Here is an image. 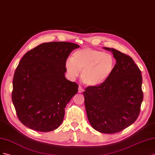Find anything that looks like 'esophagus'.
I'll list each match as a JSON object with an SVG mask.
<instances>
[{"label":"esophagus","instance_id":"34e87169","mask_svg":"<svg viewBox=\"0 0 155 155\" xmlns=\"http://www.w3.org/2000/svg\"><path fill=\"white\" fill-rule=\"evenodd\" d=\"M83 91H84V89L82 88V87L81 86H79V87H78V93H82Z\"/></svg>","mask_w":155,"mask_h":155}]
</instances>
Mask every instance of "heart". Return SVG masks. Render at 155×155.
Here are the masks:
<instances>
[{
  "label": "heart",
  "mask_w": 155,
  "mask_h": 155,
  "mask_svg": "<svg viewBox=\"0 0 155 155\" xmlns=\"http://www.w3.org/2000/svg\"><path fill=\"white\" fill-rule=\"evenodd\" d=\"M116 60L103 51L84 48L75 51L72 58L65 62V68L72 77H76L82 71L81 78L87 86H97L104 82L112 73Z\"/></svg>",
  "instance_id": "b5f03b06"
}]
</instances>
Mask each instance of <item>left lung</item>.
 Here are the masks:
<instances>
[{
  "label": "left lung",
  "instance_id": "1",
  "mask_svg": "<svg viewBox=\"0 0 155 155\" xmlns=\"http://www.w3.org/2000/svg\"><path fill=\"white\" fill-rule=\"evenodd\" d=\"M116 64L109 78L83 92L88 120L96 130L105 134L121 132L138 118L143 99L141 71L130 56L114 48Z\"/></svg>",
  "mask_w": 155,
  "mask_h": 155
}]
</instances>
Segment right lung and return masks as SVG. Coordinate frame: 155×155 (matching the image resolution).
Here are the masks:
<instances>
[{
    "instance_id": "add662e5",
    "label": "right lung",
    "mask_w": 155,
    "mask_h": 155,
    "mask_svg": "<svg viewBox=\"0 0 155 155\" xmlns=\"http://www.w3.org/2000/svg\"><path fill=\"white\" fill-rule=\"evenodd\" d=\"M77 44L44 43L21 58L13 78L12 102L17 117L31 129L49 132L62 123L66 105L78 85L65 77V62Z\"/></svg>"
}]
</instances>
